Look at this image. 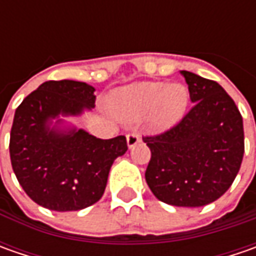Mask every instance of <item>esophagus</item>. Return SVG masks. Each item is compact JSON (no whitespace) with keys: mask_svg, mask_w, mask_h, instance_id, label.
Instances as JSON below:
<instances>
[{"mask_svg":"<svg viewBox=\"0 0 256 256\" xmlns=\"http://www.w3.org/2000/svg\"><path fill=\"white\" fill-rule=\"evenodd\" d=\"M141 141V136L136 132H131L126 135V144H128V148H134L136 144Z\"/></svg>","mask_w":256,"mask_h":256,"instance_id":"1","label":"esophagus"}]
</instances>
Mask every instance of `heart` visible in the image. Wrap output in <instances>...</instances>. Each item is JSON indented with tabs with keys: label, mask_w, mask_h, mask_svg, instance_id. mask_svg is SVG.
Listing matches in <instances>:
<instances>
[{
	"label": "heart",
	"mask_w": 256,
	"mask_h": 256,
	"mask_svg": "<svg viewBox=\"0 0 256 256\" xmlns=\"http://www.w3.org/2000/svg\"><path fill=\"white\" fill-rule=\"evenodd\" d=\"M190 94L182 84L138 82L112 94L110 106L125 121H138L151 114L158 130L171 128L186 111Z\"/></svg>",
	"instance_id": "1"
}]
</instances>
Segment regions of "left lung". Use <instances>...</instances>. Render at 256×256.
Listing matches in <instances>:
<instances>
[{
  "instance_id": "left-lung-1",
  "label": "left lung",
  "mask_w": 256,
  "mask_h": 256,
  "mask_svg": "<svg viewBox=\"0 0 256 256\" xmlns=\"http://www.w3.org/2000/svg\"><path fill=\"white\" fill-rule=\"evenodd\" d=\"M181 74L194 105L170 130L142 136L151 150L145 180L160 201L195 208L216 201L232 185L245 151L244 124L218 82Z\"/></svg>"
}]
</instances>
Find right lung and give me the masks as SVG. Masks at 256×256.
<instances>
[{
	"instance_id": "right-lung-1",
	"label": "right lung",
	"mask_w": 256,
	"mask_h": 256,
	"mask_svg": "<svg viewBox=\"0 0 256 256\" xmlns=\"http://www.w3.org/2000/svg\"><path fill=\"white\" fill-rule=\"evenodd\" d=\"M94 91L80 81H46L15 111L10 136L15 176L32 201L51 211H78L100 201L111 165L128 150L124 135L101 140L84 130L50 126L60 114L94 108Z\"/></svg>"
}]
</instances>
